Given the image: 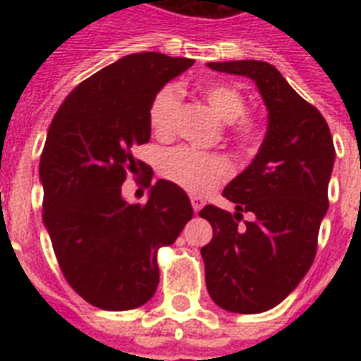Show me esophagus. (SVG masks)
I'll list each match as a JSON object with an SVG mask.
<instances>
[{
	"instance_id": "obj_1",
	"label": "esophagus",
	"mask_w": 361,
	"mask_h": 361,
	"mask_svg": "<svg viewBox=\"0 0 361 361\" xmlns=\"http://www.w3.org/2000/svg\"><path fill=\"white\" fill-rule=\"evenodd\" d=\"M191 206H192V209H195V212H200V209H202V206H204V200L202 198H198V197H191Z\"/></svg>"
}]
</instances>
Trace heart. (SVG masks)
I'll list each match as a JSON object with an SVG mask.
<instances>
[{
	"instance_id": "b5f03b06",
	"label": "heart",
	"mask_w": 361,
	"mask_h": 361,
	"mask_svg": "<svg viewBox=\"0 0 361 361\" xmlns=\"http://www.w3.org/2000/svg\"><path fill=\"white\" fill-rule=\"evenodd\" d=\"M202 97L209 109L219 116L221 120L232 121L243 112V97L234 87L223 84H206L200 87ZM180 106V92L176 86H164L155 95L149 109V123L157 135H169L174 129L176 114ZM234 135L240 142H249L255 136V125L249 120H240L234 127ZM163 174L176 185L195 195H204L212 191L226 174L228 161L217 153H204L192 147H176L164 153L161 163Z\"/></svg>"
}]
</instances>
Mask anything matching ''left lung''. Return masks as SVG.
<instances>
[{"mask_svg": "<svg viewBox=\"0 0 361 361\" xmlns=\"http://www.w3.org/2000/svg\"><path fill=\"white\" fill-rule=\"evenodd\" d=\"M208 67L255 82L268 129L251 164L223 191L236 212L215 206L200 212L214 226V238L200 249L206 286L231 313H262L283 302L313 264L336 147L322 114L274 65L240 59ZM243 213L252 219L240 226Z\"/></svg>", "mask_w": 361, "mask_h": 361, "instance_id": "8db88e82", "label": "left lung"}]
</instances>
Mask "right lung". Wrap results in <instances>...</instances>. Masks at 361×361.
Returning <instances> with one entry per match:
<instances>
[{
	"mask_svg": "<svg viewBox=\"0 0 361 361\" xmlns=\"http://www.w3.org/2000/svg\"><path fill=\"white\" fill-rule=\"evenodd\" d=\"M195 63L159 52L129 54L78 84L54 116L39 163L42 223L65 279L87 303L106 311L140 307L159 285L157 249L172 245L191 200L157 180L147 202L121 195L130 149L152 136L155 95Z\"/></svg>",
	"mask_w": 361,
	"mask_h": 361,
	"instance_id": "right-lung-1",
	"label": "right lung"
}]
</instances>
